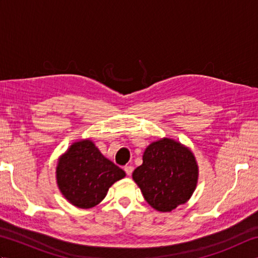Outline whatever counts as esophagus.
Here are the masks:
<instances>
[{
	"label": "esophagus",
	"mask_w": 258,
	"mask_h": 258,
	"mask_svg": "<svg viewBox=\"0 0 258 258\" xmlns=\"http://www.w3.org/2000/svg\"><path fill=\"white\" fill-rule=\"evenodd\" d=\"M133 169H134V167L132 166V165H126V166H124V171H125V173L128 175V176H131V174L133 173Z\"/></svg>",
	"instance_id": "34e87169"
}]
</instances>
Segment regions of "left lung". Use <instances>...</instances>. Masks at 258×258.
<instances>
[{
	"instance_id": "8db88e82",
	"label": "left lung",
	"mask_w": 258,
	"mask_h": 258,
	"mask_svg": "<svg viewBox=\"0 0 258 258\" xmlns=\"http://www.w3.org/2000/svg\"><path fill=\"white\" fill-rule=\"evenodd\" d=\"M145 201L158 212H172L185 204L196 189L199 165L194 153L180 142L163 138L152 142L143 164L132 174Z\"/></svg>"
}]
</instances>
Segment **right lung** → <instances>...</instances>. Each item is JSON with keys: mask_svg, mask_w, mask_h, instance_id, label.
Segmentation results:
<instances>
[{"mask_svg": "<svg viewBox=\"0 0 258 258\" xmlns=\"http://www.w3.org/2000/svg\"><path fill=\"white\" fill-rule=\"evenodd\" d=\"M125 175L90 139L72 143L58 157L55 172L57 187L65 200L85 210L100 204L109 187Z\"/></svg>", "mask_w": 258, "mask_h": 258, "instance_id": "1", "label": "right lung"}]
</instances>
